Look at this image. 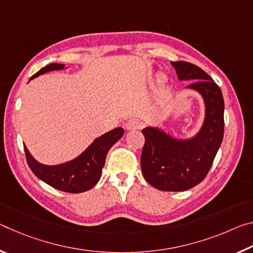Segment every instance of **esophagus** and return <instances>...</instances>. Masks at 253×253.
I'll return each mask as SVG.
<instances>
[{
	"label": "esophagus",
	"instance_id": "obj_1",
	"mask_svg": "<svg viewBox=\"0 0 253 253\" xmlns=\"http://www.w3.org/2000/svg\"><path fill=\"white\" fill-rule=\"evenodd\" d=\"M125 127L127 129H140L143 127V123L138 118H130L129 121L126 123Z\"/></svg>",
	"mask_w": 253,
	"mask_h": 253
}]
</instances>
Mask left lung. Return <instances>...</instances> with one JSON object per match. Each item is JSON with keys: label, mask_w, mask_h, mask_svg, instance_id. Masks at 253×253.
I'll return each mask as SVG.
<instances>
[{"label": "left lung", "mask_w": 253, "mask_h": 253, "mask_svg": "<svg viewBox=\"0 0 253 253\" xmlns=\"http://www.w3.org/2000/svg\"><path fill=\"white\" fill-rule=\"evenodd\" d=\"M172 66L179 80H195L187 88L202 95L205 121L199 134L187 140L175 139L157 128H144L140 166L144 178L157 190L181 192L198 185L211 169L223 139L224 100L219 85L198 66L186 61Z\"/></svg>", "instance_id": "obj_1"}]
</instances>
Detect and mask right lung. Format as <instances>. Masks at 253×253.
Masks as SVG:
<instances>
[{"label":"right lung","instance_id":"add662e5","mask_svg":"<svg viewBox=\"0 0 253 253\" xmlns=\"http://www.w3.org/2000/svg\"><path fill=\"white\" fill-rule=\"evenodd\" d=\"M63 67L65 65L51 63L33 75L31 79L48 71L63 69ZM123 135V128H115L96 138L90 146L75 160L60 165L48 166L40 164L39 162L34 160L28 148L24 146L25 157H27L29 168L41 181L62 192L81 193V192L90 190L99 181L107 153L117 140L122 138Z\"/></svg>","mask_w":253,"mask_h":253}]
</instances>
